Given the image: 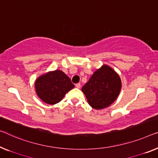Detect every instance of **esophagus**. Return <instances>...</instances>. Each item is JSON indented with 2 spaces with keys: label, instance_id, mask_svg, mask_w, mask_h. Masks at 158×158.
<instances>
[{
  "label": "esophagus",
  "instance_id": "esophagus-1",
  "mask_svg": "<svg viewBox=\"0 0 158 158\" xmlns=\"http://www.w3.org/2000/svg\"><path fill=\"white\" fill-rule=\"evenodd\" d=\"M75 86L77 87V88H78V89H79L80 87H81V84L80 83H77V84H75Z\"/></svg>",
  "mask_w": 158,
  "mask_h": 158
}]
</instances>
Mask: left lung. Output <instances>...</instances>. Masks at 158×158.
Listing matches in <instances>:
<instances>
[{
  "label": "left lung",
  "instance_id": "left-lung-1",
  "mask_svg": "<svg viewBox=\"0 0 158 158\" xmlns=\"http://www.w3.org/2000/svg\"><path fill=\"white\" fill-rule=\"evenodd\" d=\"M121 89V81L117 73L107 65L94 73L82 87L89 104L95 109L106 108L114 103Z\"/></svg>",
  "mask_w": 158,
  "mask_h": 158
}]
</instances>
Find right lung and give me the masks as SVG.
<instances>
[{
	"label": "right lung",
	"instance_id": "1",
	"mask_svg": "<svg viewBox=\"0 0 158 158\" xmlns=\"http://www.w3.org/2000/svg\"><path fill=\"white\" fill-rule=\"evenodd\" d=\"M35 86L37 96L44 102L53 105L60 102L74 85L64 72L56 70L40 77Z\"/></svg>",
	"mask_w": 158,
	"mask_h": 158
}]
</instances>
